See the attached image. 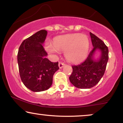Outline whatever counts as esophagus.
Returning <instances> with one entry per match:
<instances>
[{
  "label": "esophagus",
  "mask_w": 123,
  "mask_h": 123,
  "mask_svg": "<svg viewBox=\"0 0 123 123\" xmlns=\"http://www.w3.org/2000/svg\"><path fill=\"white\" fill-rule=\"evenodd\" d=\"M65 65V64L63 62H60L58 63V66H59V67H60V68H63V66H64Z\"/></svg>",
  "instance_id": "34e87169"
}]
</instances>
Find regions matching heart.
<instances>
[{
    "label": "heart",
    "mask_w": 123,
    "mask_h": 123,
    "mask_svg": "<svg viewBox=\"0 0 123 123\" xmlns=\"http://www.w3.org/2000/svg\"><path fill=\"white\" fill-rule=\"evenodd\" d=\"M46 49L51 53L65 52L66 58L72 62H79L85 58L89 49V40L84 35H68L55 38L53 44L47 43Z\"/></svg>",
    "instance_id": "1"
}]
</instances>
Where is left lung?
<instances>
[{
    "label": "left lung",
    "mask_w": 123,
    "mask_h": 123,
    "mask_svg": "<svg viewBox=\"0 0 123 123\" xmlns=\"http://www.w3.org/2000/svg\"><path fill=\"white\" fill-rule=\"evenodd\" d=\"M92 50L86 60L77 65L72 66L73 71L69 77L70 83L81 89L90 88L98 83L105 73L109 59L108 48L102 40L90 32ZM99 49L101 55L98 60H93V55Z\"/></svg>",
    "instance_id": "8db88e82"
}]
</instances>
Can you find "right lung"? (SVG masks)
<instances>
[{"instance_id":"1","label":"right lung","mask_w":123,"mask_h":123,"mask_svg":"<svg viewBox=\"0 0 123 123\" xmlns=\"http://www.w3.org/2000/svg\"><path fill=\"white\" fill-rule=\"evenodd\" d=\"M47 32L38 31L22 42L19 47L17 61L22 83L33 92L49 89L53 83V75L59 69L58 62H52L47 58V53L43 44Z\"/></svg>"}]
</instances>
